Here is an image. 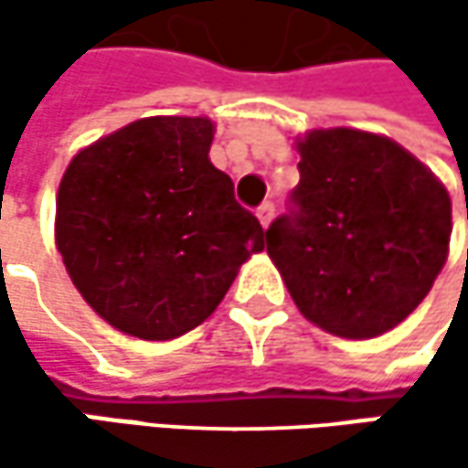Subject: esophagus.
<instances>
[{
  "instance_id": "1",
  "label": "esophagus",
  "mask_w": 468,
  "mask_h": 468,
  "mask_svg": "<svg viewBox=\"0 0 468 468\" xmlns=\"http://www.w3.org/2000/svg\"><path fill=\"white\" fill-rule=\"evenodd\" d=\"M273 214H276L273 203H262V206L257 208V219H260V225H262V228H268V225H271V219H273Z\"/></svg>"
}]
</instances>
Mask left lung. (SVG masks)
Returning <instances> with one entry per match:
<instances>
[{
    "label": "left lung",
    "mask_w": 468,
    "mask_h": 468,
    "mask_svg": "<svg viewBox=\"0 0 468 468\" xmlns=\"http://www.w3.org/2000/svg\"><path fill=\"white\" fill-rule=\"evenodd\" d=\"M298 154L301 181L290 214L265 230L268 254L309 323L382 335L420 306L447 260L450 195L385 135L312 130Z\"/></svg>",
    "instance_id": "8db88e82"
}]
</instances>
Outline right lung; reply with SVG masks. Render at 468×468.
Returning a JSON list of instances; mask_svg holds the SVG:
<instances>
[{
  "instance_id": "add662e5",
  "label": "right lung",
  "mask_w": 468,
  "mask_h": 468,
  "mask_svg": "<svg viewBox=\"0 0 468 468\" xmlns=\"http://www.w3.org/2000/svg\"><path fill=\"white\" fill-rule=\"evenodd\" d=\"M206 116L138 119L86 145L56 195V246L83 301L116 330L167 341L206 323L265 249L208 159Z\"/></svg>"
}]
</instances>
